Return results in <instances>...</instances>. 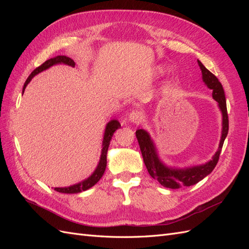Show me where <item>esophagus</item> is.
Segmentation results:
<instances>
[{
    "instance_id": "1",
    "label": "esophagus",
    "mask_w": 249,
    "mask_h": 249,
    "mask_svg": "<svg viewBox=\"0 0 249 249\" xmlns=\"http://www.w3.org/2000/svg\"><path fill=\"white\" fill-rule=\"evenodd\" d=\"M127 120L133 124H137L142 120V113L140 111L134 110L130 113L129 116H127Z\"/></svg>"
}]
</instances>
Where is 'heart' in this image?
I'll return each mask as SVG.
<instances>
[{"label":"heart","mask_w":249,"mask_h":249,"mask_svg":"<svg viewBox=\"0 0 249 249\" xmlns=\"http://www.w3.org/2000/svg\"><path fill=\"white\" fill-rule=\"evenodd\" d=\"M155 74H156V76H158V77L162 76V74H163V70L161 69V67H157V69L155 70Z\"/></svg>","instance_id":"obj_1"}]
</instances>
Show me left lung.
<instances>
[{"label":"left lung","instance_id":"1","mask_svg":"<svg viewBox=\"0 0 249 249\" xmlns=\"http://www.w3.org/2000/svg\"><path fill=\"white\" fill-rule=\"evenodd\" d=\"M197 63L201 71L202 81L208 88L212 89V96L217 102L218 107H219L222 115V130L219 146H218L217 152L212 157V159L205 164L195 165V166L190 167L179 168L168 166V165L165 164L160 159L159 154H158V148L154 140L150 137L149 133L143 129L136 131V137L139 143L143 161H144L149 176L157 179L162 186L170 188V189H178V188L182 187H189L195 185L199 180L209 176L215 168L218 160H219V155L221 153L223 142L229 133L227 101H225V94L221 83L218 81V79L212 72L206 69L205 65L199 60H197Z\"/></svg>","mask_w":249,"mask_h":249}]
</instances>
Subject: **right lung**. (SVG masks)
Returning a JSON list of instances; mask_svg holds the SVG:
<instances>
[{"instance_id":"obj_1","label":"right lung","mask_w":249,"mask_h":249,"mask_svg":"<svg viewBox=\"0 0 249 249\" xmlns=\"http://www.w3.org/2000/svg\"><path fill=\"white\" fill-rule=\"evenodd\" d=\"M57 64H65V65H69L71 67H74L76 63H74L73 60L70 57H66V56H56L54 58H51L49 60H47L46 62L42 63L40 66L37 67L35 69L31 74H30L29 78L26 80L24 87H22V93H24L25 89L27 87V85L29 84L31 80L36 76V74L40 73L41 71H46L50 67H52L53 65H57ZM122 126L119 124V122L117 119H111L110 122L106 124V129H105V133H104V138H103V144H102V152H101V157H100V161L99 164H97V166L95 168V170L92 172V175L88 177L87 178L81 180L80 183H77L74 185L69 186V187H58L55 188V190L57 192L60 193H66V194H74V193H80L82 191H86L88 190L89 188L93 187L99 180L101 179V178L103 177L105 170H106V166H107V152H108V148H109V144H110V141L112 139L113 134L114 132L119 129V127Z\"/></svg>"}]
</instances>
